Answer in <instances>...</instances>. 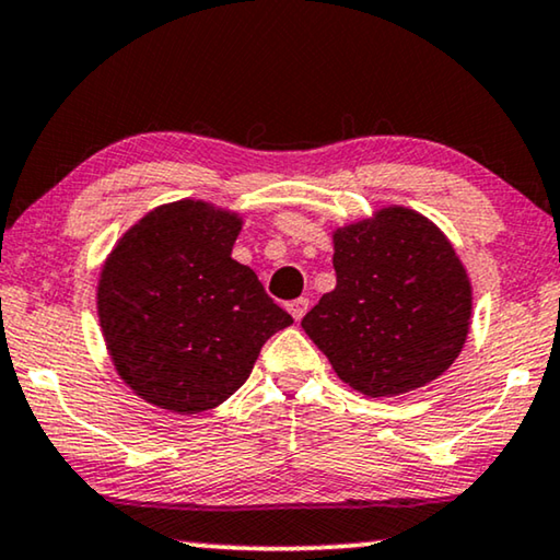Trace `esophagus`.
<instances>
[{
	"mask_svg": "<svg viewBox=\"0 0 560 560\" xmlns=\"http://www.w3.org/2000/svg\"><path fill=\"white\" fill-rule=\"evenodd\" d=\"M288 313L293 315L295 320L303 318V315L307 313V298H295V300H290V303H288Z\"/></svg>",
	"mask_w": 560,
	"mask_h": 560,
	"instance_id": "34e87169",
	"label": "esophagus"
}]
</instances>
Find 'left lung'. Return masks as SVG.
Segmentation results:
<instances>
[{
	"label": "left lung",
	"instance_id": "left-lung-1",
	"mask_svg": "<svg viewBox=\"0 0 560 560\" xmlns=\"http://www.w3.org/2000/svg\"><path fill=\"white\" fill-rule=\"evenodd\" d=\"M334 249L336 288L300 326L338 378L396 396L442 376L467 340L472 288L440 226L386 207L336 230Z\"/></svg>",
	"mask_w": 560,
	"mask_h": 560
}]
</instances>
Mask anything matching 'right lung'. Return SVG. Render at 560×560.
I'll list each match as a JSON object with an SVG mask.
<instances>
[{"mask_svg":"<svg viewBox=\"0 0 560 560\" xmlns=\"http://www.w3.org/2000/svg\"><path fill=\"white\" fill-rule=\"evenodd\" d=\"M242 220L182 199L136 222L105 260L98 318L118 376L153 407L199 415L253 374L293 318L232 260Z\"/></svg>","mask_w":560,"mask_h":560,"instance_id":"right-lung-1","label":"right lung"}]
</instances>
